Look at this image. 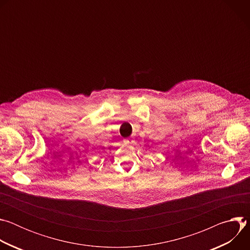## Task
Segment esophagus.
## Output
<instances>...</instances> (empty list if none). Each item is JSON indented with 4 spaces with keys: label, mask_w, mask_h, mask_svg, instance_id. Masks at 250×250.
Masks as SVG:
<instances>
[{
    "label": "esophagus",
    "mask_w": 250,
    "mask_h": 250,
    "mask_svg": "<svg viewBox=\"0 0 250 250\" xmlns=\"http://www.w3.org/2000/svg\"><path fill=\"white\" fill-rule=\"evenodd\" d=\"M124 144L127 145V146H131V145H133V140L131 138H125L124 140Z\"/></svg>",
    "instance_id": "1"
}]
</instances>
